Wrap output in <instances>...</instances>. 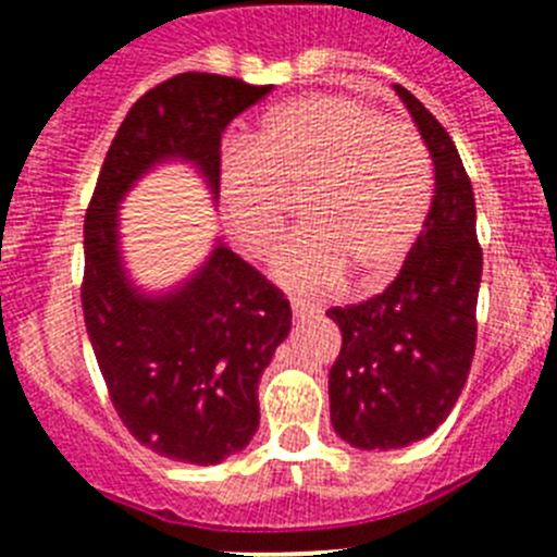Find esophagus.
<instances>
[{"label":"esophagus","instance_id":"esophagus-1","mask_svg":"<svg viewBox=\"0 0 557 557\" xmlns=\"http://www.w3.org/2000/svg\"><path fill=\"white\" fill-rule=\"evenodd\" d=\"M293 314H295V321H307V318H312L314 309L309 307L307 301H295L293 298Z\"/></svg>","mask_w":557,"mask_h":557}]
</instances>
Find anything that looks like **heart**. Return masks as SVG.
<instances>
[{
  "mask_svg": "<svg viewBox=\"0 0 557 557\" xmlns=\"http://www.w3.org/2000/svg\"><path fill=\"white\" fill-rule=\"evenodd\" d=\"M304 228L273 259L293 293H323L357 273H396L430 218L435 172L424 139L348 95H307L264 113L248 145L220 161V206L234 243L268 256L301 195Z\"/></svg>",
  "mask_w": 557,
  "mask_h": 557,
  "instance_id": "b5f03b06",
  "label": "heart"
}]
</instances>
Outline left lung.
I'll use <instances>...</instances> for the list:
<instances>
[{
  "instance_id": "1",
  "label": "left lung",
  "mask_w": 557,
  "mask_h": 557,
  "mask_svg": "<svg viewBox=\"0 0 557 557\" xmlns=\"http://www.w3.org/2000/svg\"><path fill=\"white\" fill-rule=\"evenodd\" d=\"M432 166L435 198L416 248L385 293L329 309L343 348L329 371L332 426L357 449L430 437L455 407L476 343L482 250L471 181L444 125L396 86Z\"/></svg>"
}]
</instances>
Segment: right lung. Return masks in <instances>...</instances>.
Returning <instances> with one entry per match:
<instances>
[{"instance_id": "add662e5", "label": "right lung", "mask_w": 557, "mask_h": 557, "mask_svg": "<svg viewBox=\"0 0 557 557\" xmlns=\"http://www.w3.org/2000/svg\"><path fill=\"white\" fill-rule=\"evenodd\" d=\"M273 86L184 72L133 102L86 211L83 318L111 401L156 455L214 466L259 426V379L293 326L284 293L214 243L186 282L136 287L122 262L120 203L150 170L184 161L220 195V139Z\"/></svg>"}]
</instances>
